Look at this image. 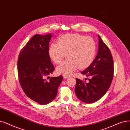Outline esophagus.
Returning <instances> with one entry per match:
<instances>
[{"mask_svg":"<svg viewBox=\"0 0 130 130\" xmlns=\"http://www.w3.org/2000/svg\"><path fill=\"white\" fill-rule=\"evenodd\" d=\"M63 77H64L65 79H66V78H67L70 77V76L67 75H63Z\"/></svg>","mask_w":130,"mask_h":130,"instance_id":"34e87169","label":"esophagus"}]
</instances>
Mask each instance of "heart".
<instances>
[{
	"label": "heart",
	"mask_w": 130,
	"mask_h": 130,
	"mask_svg": "<svg viewBox=\"0 0 130 130\" xmlns=\"http://www.w3.org/2000/svg\"><path fill=\"white\" fill-rule=\"evenodd\" d=\"M48 54L56 64H59L66 54L68 59L57 67L56 71L58 74L71 75L78 67L85 69L92 64L96 54V44L90 37L67 34L59 37L57 43L50 44Z\"/></svg>",
	"instance_id": "heart-1"
}]
</instances>
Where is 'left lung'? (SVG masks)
Listing matches in <instances>:
<instances>
[{"label": "left lung", "instance_id": "1", "mask_svg": "<svg viewBox=\"0 0 130 130\" xmlns=\"http://www.w3.org/2000/svg\"><path fill=\"white\" fill-rule=\"evenodd\" d=\"M97 55L92 64L81 72L90 76L89 82L76 78L75 92L78 99L91 104L99 100L108 91L113 78L114 62L110 50L98 35Z\"/></svg>", "mask_w": 130, "mask_h": 130}]
</instances>
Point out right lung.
<instances>
[{
	"label": "right lung",
	"instance_id": "obj_1",
	"mask_svg": "<svg viewBox=\"0 0 130 130\" xmlns=\"http://www.w3.org/2000/svg\"><path fill=\"white\" fill-rule=\"evenodd\" d=\"M52 37L50 33L33 36L22 49L18 61L22 89L28 97L41 105L48 104L56 98L63 81L61 75L52 77L49 80L46 79L55 70L48 54Z\"/></svg>",
	"mask_w": 130,
	"mask_h": 130
}]
</instances>
